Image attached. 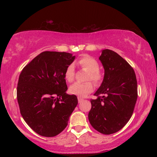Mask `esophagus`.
Instances as JSON below:
<instances>
[{
	"label": "esophagus",
	"mask_w": 157,
	"mask_h": 157,
	"mask_svg": "<svg viewBox=\"0 0 157 157\" xmlns=\"http://www.w3.org/2000/svg\"><path fill=\"white\" fill-rule=\"evenodd\" d=\"M78 102H79V103H80V102H82V101H83V100H84V99H83V98H80V97H78Z\"/></svg>",
	"instance_id": "obj_1"
}]
</instances>
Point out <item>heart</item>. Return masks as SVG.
Returning a JSON list of instances; mask_svg holds the SVG:
<instances>
[{"label":"heart","instance_id":"b5f03b06","mask_svg":"<svg viewBox=\"0 0 157 157\" xmlns=\"http://www.w3.org/2000/svg\"><path fill=\"white\" fill-rule=\"evenodd\" d=\"M78 64L82 68L89 71L87 79L92 80L95 84H98L102 80V74L99 69V63L95 58L90 56H84L78 60ZM64 78L68 82H72L75 78V68L73 64H70L66 68L64 73ZM94 86L91 82L79 83L75 82L71 85L69 92L71 94L78 95V97H85L92 92Z\"/></svg>","mask_w":157,"mask_h":157}]
</instances>
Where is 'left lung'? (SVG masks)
I'll use <instances>...</instances> for the list:
<instances>
[{
    "label": "left lung",
    "instance_id": "left-lung-1",
    "mask_svg": "<svg viewBox=\"0 0 157 157\" xmlns=\"http://www.w3.org/2000/svg\"><path fill=\"white\" fill-rule=\"evenodd\" d=\"M105 69L102 83L91 100L89 121L103 134L121 130L129 121L136 105L138 91L136 74L126 60L113 50H102L99 57Z\"/></svg>",
    "mask_w": 157,
    "mask_h": 157
}]
</instances>
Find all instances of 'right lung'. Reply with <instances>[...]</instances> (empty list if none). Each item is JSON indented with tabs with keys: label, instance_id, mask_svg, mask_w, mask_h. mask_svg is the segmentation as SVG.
Masks as SVG:
<instances>
[{
	"label": "right lung",
	"instance_id": "1",
	"mask_svg": "<svg viewBox=\"0 0 157 157\" xmlns=\"http://www.w3.org/2000/svg\"><path fill=\"white\" fill-rule=\"evenodd\" d=\"M68 52L45 51L28 63L19 75L17 100L29 127L45 137L57 136L68 124L78 101L66 94L64 73L75 59Z\"/></svg>",
	"mask_w": 157,
	"mask_h": 157
}]
</instances>
